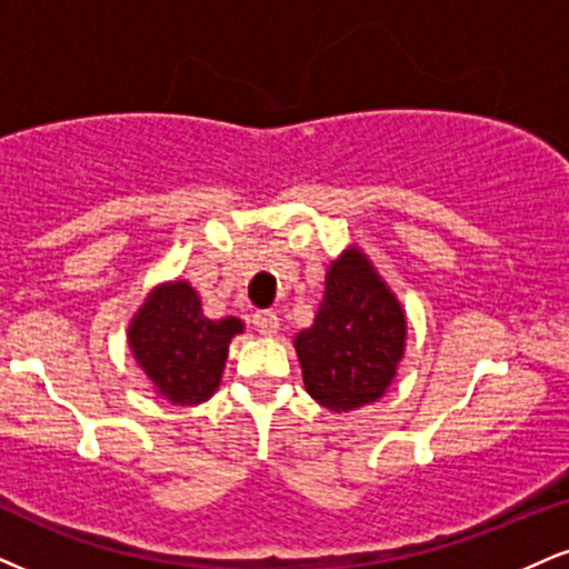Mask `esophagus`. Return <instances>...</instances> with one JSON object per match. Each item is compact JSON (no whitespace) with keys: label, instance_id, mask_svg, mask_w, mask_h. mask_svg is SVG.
Instances as JSON below:
<instances>
[{"label":"esophagus","instance_id":"34e87169","mask_svg":"<svg viewBox=\"0 0 569 569\" xmlns=\"http://www.w3.org/2000/svg\"><path fill=\"white\" fill-rule=\"evenodd\" d=\"M251 323H254V328H257L259 333H262V337H272V333L278 331L280 318H278L276 312L262 310V312H254V318H251Z\"/></svg>","mask_w":569,"mask_h":569}]
</instances>
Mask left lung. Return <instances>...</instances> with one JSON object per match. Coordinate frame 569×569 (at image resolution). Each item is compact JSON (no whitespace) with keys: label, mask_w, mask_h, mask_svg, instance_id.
<instances>
[{"label":"left lung","mask_w":569,"mask_h":569,"mask_svg":"<svg viewBox=\"0 0 569 569\" xmlns=\"http://www.w3.org/2000/svg\"><path fill=\"white\" fill-rule=\"evenodd\" d=\"M406 312L371 259L345 249L326 272L315 323L297 333L305 389L333 413L376 402L406 355Z\"/></svg>","instance_id":"left-lung-1"}]
</instances>
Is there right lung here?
<instances>
[{"instance_id":"1","label":"right lung","mask_w":569,"mask_h":569,"mask_svg":"<svg viewBox=\"0 0 569 569\" xmlns=\"http://www.w3.org/2000/svg\"><path fill=\"white\" fill-rule=\"evenodd\" d=\"M238 318L211 320L184 280L156 286L129 323V350L163 400L198 406L217 392Z\"/></svg>"}]
</instances>
